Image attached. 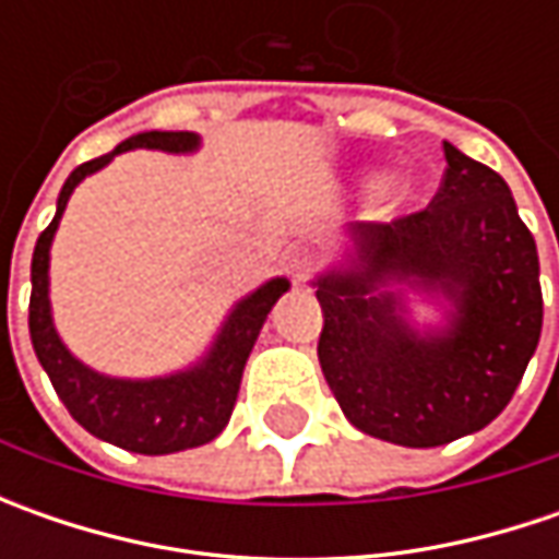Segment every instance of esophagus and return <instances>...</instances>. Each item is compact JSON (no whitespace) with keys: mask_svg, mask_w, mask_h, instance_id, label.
<instances>
[{"mask_svg":"<svg viewBox=\"0 0 559 559\" xmlns=\"http://www.w3.org/2000/svg\"><path fill=\"white\" fill-rule=\"evenodd\" d=\"M313 270H317V258H313L311 251H305V248L286 251V273H289L295 283H305Z\"/></svg>","mask_w":559,"mask_h":559,"instance_id":"34e87169","label":"esophagus"}]
</instances>
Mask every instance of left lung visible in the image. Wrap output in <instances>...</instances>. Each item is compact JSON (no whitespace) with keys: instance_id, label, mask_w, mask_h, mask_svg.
<instances>
[{"instance_id":"1","label":"left lung","mask_w":559,"mask_h":559,"mask_svg":"<svg viewBox=\"0 0 559 559\" xmlns=\"http://www.w3.org/2000/svg\"><path fill=\"white\" fill-rule=\"evenodd\" d=\"M444 174L423 211L355 224L367 273L317 280L323 333L317 357L342 414L360 432L404 448H436L485 429L510 404L542 335L538 251L507 183L441 145ZM392 269L439 282L459 305L455 330L417 340L372 295Z\"/></svg>"}]
</instances>
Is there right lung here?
<instances>
[{"instance_id":"1","label":"right lung","mask_w":559,"mask_h":559,"mask_svg":"<svg viewBox=\"0 0 559 559\" xmlns=\"http://www.w3.org/2000/svg\"><path fill=\"white\" fill-rule=\"evenodd\" d=\"M199 145L195 133L186 130H152L123 140L108 155L80 164L68 183L61 186L55 221L36 239L31 264V342L39 357L43 370L49 373L55 395L64 401L68 414L96 439L111 441L133 454H174L186 448H199L204 441L217 439L229 423L236 407L239 382L246 360L254 348V338L261 333L270 308L276 298L289 289L286 280H273L264 289L246 298L233 317L226 320L224 333L217 338L214 352L202 367L189 373L148 379V382H127L93 373L55 335L49 317V246H52L58 221L64 214V204L71 199L74 186L98 167L111 162L118 152L130 148H164V152H189Z\"/></svg>"}]
</instances>
